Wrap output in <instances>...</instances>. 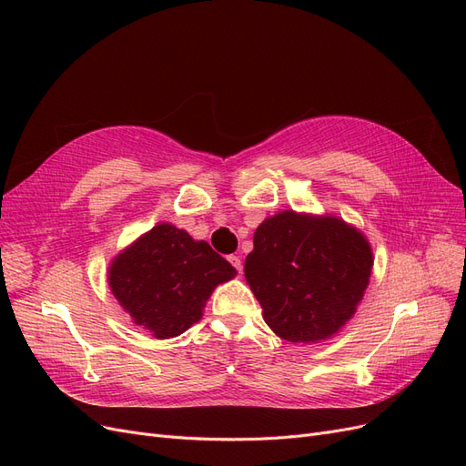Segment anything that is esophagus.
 <instances>
[{
  "label": "esophagus",
  "instance_id": "obj_1",
  "mask_svg": "<svg viewBox=\"0 0 466 466\" xmlns=\"http://www.w3.org/2000/svg\"><path fill=\"white\" fill-rule=\"evenodd\" d=\"M228 261L238 273H242V259H239V255H228Z\"/></svg>",
  "mask_w": 466,
  "mask_h": 466
}]
</instances>
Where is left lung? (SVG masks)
I'll return each mask as SVG.
<instances>
[{"label":"left lung","instance_id":"obj_1","mask_svg":"<svg viewBox=\"0 0 466 466\" xmlns=\"http://www.w3.org/2000/svg\"><path fill=\"white\" fill-rule=\"evenodd\" d=\"M371 265L368 239L349 224L284 211L255 230L244 275L280 339L318 342L352 318Z\"/></svg>","mask_w":466,"mask_h":466}]
</instances>
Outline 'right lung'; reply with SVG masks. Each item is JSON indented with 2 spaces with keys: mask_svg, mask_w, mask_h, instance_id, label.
<instances>
[{
  "mask_svg": "<svg viewBox=\"0 0 466 466\" xmlns=\"http://www.w3.org/2000/svg\"><path fill=\"white\" fill-rule=\"evenodd\" d=\"M236 268L207 242L162 222L119 253L110 267L117 302L157 339H170L201 319L213 289Z\"/></svg>",
  "mask_w": 466,
  "mask_h": 466,
  "instance_id": "1",
  "label": "right lung"
}]
</instances>
